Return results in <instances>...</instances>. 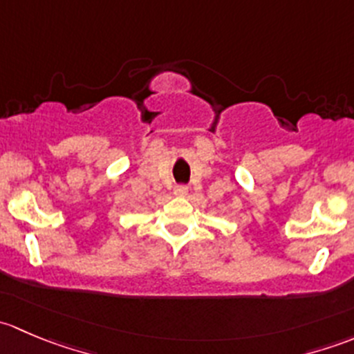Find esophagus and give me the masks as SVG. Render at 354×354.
<instances>
[{
	"mask_svg": "<svg viewBox=\"0 0 354 354\" xmlns=\"http://www.w3.org/2000/svg\"><path fill=\"white\" fill-rule=\"evenodd\" d=\"M187 194H188L187 185H176V187H174V195H178V197H185Z\"/></svg>",
	"mask_w": 354,
	"mask_h": 354,
	"instance_id": "1",
	"label": "esophagus"
}]
</instances>
